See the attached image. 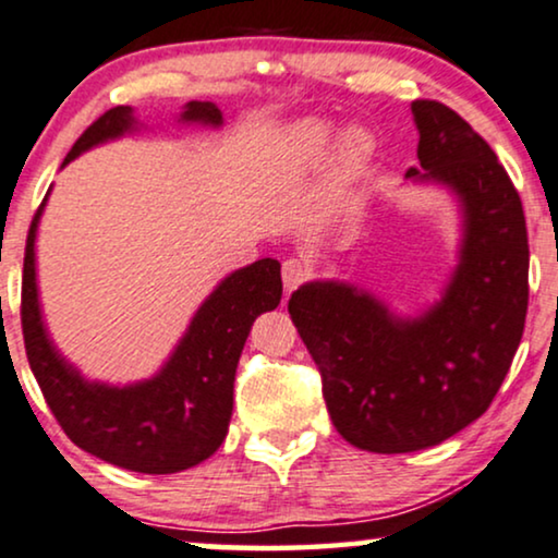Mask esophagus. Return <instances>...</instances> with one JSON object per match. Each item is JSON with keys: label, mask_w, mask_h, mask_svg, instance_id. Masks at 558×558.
I'll list each match as a JSON object with an SVG mask.
<instances>
[{"label": "esophagus", "mask_w": 558, "mask_h": 558, "mask_svg": "<svg viewBox=\"0 0 558 558\" xmlns=\"http://www.w3.org/2000/svg\"><path fill=\"white\" fill-rule=\"evenodd\" d=\"M281 279H284V292L292 294L307 279V266L300 258H287L281 264Z\"/></svg>", "instance_id": "34e87169"}]
</instances>
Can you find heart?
Instances as JSON below:
<instances>
[{
	"instance_id": "b5f03b06",
	"label": "heart",
	"mask_w": 558,
	"mask_h": 558,
	"mask_svg": "<svg viewBox=\"0 0 558 558\" xmlns=\"http://www.w3.org/2000/svg\"><path fill=\"white\" fill-rule=\"evenodd\" d=\"M373 153L375 142L364 129L349 126L347 132L339 134L336 123L323 119L294 123L290 136H287V157L298 170H320L336 155V162L349 173H354L369 162Z\"/></svg>"
}]
</instances>
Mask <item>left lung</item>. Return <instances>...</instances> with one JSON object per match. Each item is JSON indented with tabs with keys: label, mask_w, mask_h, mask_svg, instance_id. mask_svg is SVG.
<instances>
[{
	"label": "left lung",
	"mask_w": 558,
	"mask_h": 558,
	"mask_svg": "<svg viewBox=\"0 0 558 558\" xmlns=\"http://www.w3.org/2000/svg\"><path fill=\"white\" fill-rule=\"evenodd\" d=\"M418 168L405 181L456 198L458 264L414 315L343 279L305 281L294 328L323 375L339 435L367 452L445 442L489 409L527 313V230L518 191L494 149L456 111L414 100Z\"/></svg>",
	"instance_id": "obj_1"
}]
</instances>
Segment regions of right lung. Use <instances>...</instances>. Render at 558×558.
Returning <instances> with one entry per match:
<instances>
[{
	"instance_id": "1",
	"label": "right lung",
	"mask_w": 558,
	"mask_h": 558,
	"mask_svg": "<svg viewBox=\"0 0 558 558\" xmlns=\"http://www.w3.org/2000/svg\"><path fill=\"white\" fill-rule=\"evenodd\" d=\"M178 123L219 129L222 111L189 100ZM132 106L111 108L74 142L61 168L100 144L140 134ZM51 189L33 217L23 266V336L33 375L66 437L89 456L136 473H178L215 456L230 429L235 369L251 326L281 300V264L260 258L219 281L153 377L102 383L82 375L48 333L38 292L36 240Z\"/></svg>"
}]
</instances>
